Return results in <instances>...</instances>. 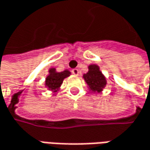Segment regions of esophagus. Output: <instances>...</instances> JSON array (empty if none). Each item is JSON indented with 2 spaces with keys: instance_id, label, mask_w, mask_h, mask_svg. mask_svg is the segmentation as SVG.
<instances>
[{
  "instance_id": "esophagus-1",
  "label": "esophagus",
  "mask_w": 150,
  "mask_h": 150,
  "mask_svg": "<svg viewBox=\"0 0 150 150\" xmlns=\"http://www.w3.org/2000/svg\"><path fill=\"white\" fill-rule=\"evenodd\" d=\"M79 70L78 69H73L72 70V74H74L75 75H79Z\"/></svg>"
}]
</instances>
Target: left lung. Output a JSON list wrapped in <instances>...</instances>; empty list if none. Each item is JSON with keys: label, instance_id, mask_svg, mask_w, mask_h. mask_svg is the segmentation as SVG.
I'll return each mask as SVG.
<instances>
[{"label": "left lung", "instance_id": "obj_1", "mask_svg": "<svg viewBox=\"0 0 150 150\" xmlns=\"http://www.w3.org/2000/svg\"><path fill=\"white\" fill-rule=\"evenodd\" d=\"M83 78L90 90L93 92H100L106 85L105 77L101 73L99 66L96 65H90L89 71L83 75Z\"/></svg>", "mask_w": 150, "mask_h": 150}]
</instances>
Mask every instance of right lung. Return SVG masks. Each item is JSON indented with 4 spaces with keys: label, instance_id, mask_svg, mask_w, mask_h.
Here are the masks:
<instances>
[{
    "label": "right lung",
    "instance_id": "right-lung-1",
    "mask_svg": "<svg viewBox=\"0 0 150 150\" xmlns=\"http://www.w3.org/2000/svg\"><path fill=\"white\" fill-rule=\"evenodd\" d=\"M49 72V75L45 79V86L50 91H54V92L58 91L64 79L70 75L69 70H65L62 72H56L54 68H51Z\"/></svg>",
    "mask_w": 150,
    "mask_h": 150
}]
</instances>
